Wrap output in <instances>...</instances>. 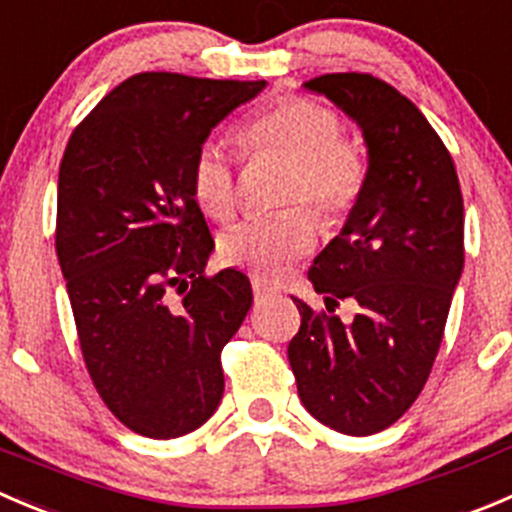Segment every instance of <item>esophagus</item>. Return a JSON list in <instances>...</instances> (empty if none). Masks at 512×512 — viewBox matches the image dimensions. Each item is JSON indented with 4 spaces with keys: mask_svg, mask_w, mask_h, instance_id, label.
Listing matches in <instances>:
<instances>
[{
    "mask_svg": "<svg viewBox=\"0 0 512 512\" xmlns=\"http://www.w3.org/2000/svg\"><path fill=\"white\" fill-rule=\"evenodd\" d=\"M252 292H255V300H262V297L272 295V287L265 285V280H260L257 275H252Z\"/></svg>",
    "mask_w": 512,
    "mask_h": 512,
    "instance_id": "obj_1",
    "label": "esophagus"
}]
</instances>
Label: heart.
Here are the masks:
<instances>
[{
	"instance_id": "1",
	"label": "heart",
	"mask_w": 512,
	"mask_h": 512,
	"mask_svg": "<svg viewBox=\"0 0 512 512\" xmlns=\"http://www.w3.org/2000/svg\"><path fill=\"white\" fill-rule=\"evenodd\" d=\"M237 145L245 157L277 155L290 170L282 177V205H310L325 227H337L352 215L367 187V155L342 135L335 109L307 97H287L252 114L237 127ZM190 190L212 220H230L240 205V185L230 157L220 145L197 147L190 165ZM315 217L305 207H287L265 217H250L220 240L225 265L257 277H277L295 257L312 250Z\"/></svg>"
}]
</instances>
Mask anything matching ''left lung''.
<instances>
[{
  "instance_id": "1",
  "label": "left lung",
  "mask_w": 512,
  "mask_h": 512,
  "mask_svg": "<svg viewBox=\"0 0 512 512\" xmlns=\"http://www.w3.org/2000/svg\"><path fill=\"white\" fill-rule=\"evenodd\" d=\"M360 124L362 200L307 277L327 310L295 300L287 357L307 413L345 435L390 428L418 400L443 342L465 260L463 192L448 147L393 84L337 72L305 82ZM340 299L361 305L345 326Z\"/></svg>"
}]
</instances>
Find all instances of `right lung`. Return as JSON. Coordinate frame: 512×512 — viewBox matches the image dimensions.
I'll return each instance as SVG.
<instances>
[{"label":"right lung","mask_w":512,"mask_h":512,"mask_svg":"<svg viewBox=\"0 0 512 512\" xmlns=\"http://www.w3.org/2000/svg\"><path fill=\"white\" fill-rule=\"evenodd\" d=\"M265 79L140 72L74 127L57 245L84 365L114 418L180 438L222 400L220 352L252 305L247 275H205L215 247L190 190L197 147Z\"/></svg>","instance_id":"1"}]
</instances>
